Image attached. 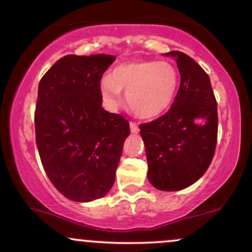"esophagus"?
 <instances>
[{
    "label": "esophagus",
    "mask_w": 252,
    "mask_h": 252,
    "mask_svg": "<svg viewBox=\"0 0 252 252\" xmlns=\"http://www.w3.org/2000/svg\"><path fill=\"white\" fill-rule=\"evenodd\" d=\"M130 130H131L132 134H137L138 130H140V128H138V126L134 122H130Z\"/></svg>",
    "instance_id": "1"
}]
</instances>
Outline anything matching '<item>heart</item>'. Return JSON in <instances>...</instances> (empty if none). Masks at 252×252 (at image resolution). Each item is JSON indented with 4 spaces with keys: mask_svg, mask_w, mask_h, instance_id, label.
<instances>
[{
    "mask_svg": "<svg viewBox=\"0 0 252 252\" xmlns=\"http://www.w3.org/2000/svg\"><path fill=\"white\" fill-rule=\"evenodd\" d=\"M179 72L169 62L134 60L116 66L100 82V94L110 110L123 102L122 91L132 112L143 120L163 115L174 102L179 89Z\"/></svg>",
    "mask_w": 252,
    "mask_h": 252,
    "instance_id": "obj_1",
    "label": "heart"
}]
</instances>
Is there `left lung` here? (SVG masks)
Returning a JSON list of instances; mask_svg holds the SVG:
<instances>
[{"mask_svg":"<svg viewBox=\"0 0 252 252\" xmlns=\"http://www.w3.org/2000/svg\"><path fill=\"white\" fill-rule=\"evenodd\" d=\"M174 57L180 88L163 116L140 126L150 184L161 190H180L204 175L215 155L218 135L217 100L210 77L192 58ZM204 120V123H200Z\"/></svg>","mask_w":252,"mask_h":252,"instance_id":"left-lung-1","label":"left lung"}]
</instances>
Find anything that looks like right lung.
Instances as JSON below:
<instances>
[{"instance_id": "obj_1", "label": "right lung", "mask_w": 252, "mask_h": 252, "mask_svg": "<svg viewBox=\"0 0 252 252\" xmlns=\"http://www.w3.org/2000/svg\"><path fill=\"white\" fill-rule=\"evenodd\" d=\"M114 56L63 57L39 83L36 147L46 174L66 198L88 202L111 189L123 143V116L102 108L100 79Z\"/></svg>"}]
</instances>
